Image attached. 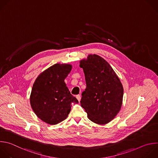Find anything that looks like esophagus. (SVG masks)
I'll list each match as a JSON object with an SVG mask.
<instances>
[{
  "label": "esophagus",
  "instance_id": "1",
  "mask_svg": "<svg viewBox=\"0 0 158 158\" xmlns=\"http://www.w3.org/2000/svg\"><path fill=\"white\" fill-rule=\"evenodd\" d=\"M76 97L77 98V99L78 100V101H79V102H80V100H81V95H77L76 96Z\"/></svg>",
  "mask_w": 158,
  "mask_h": 158
}]
</instances>
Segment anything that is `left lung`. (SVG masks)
Masks as SVG:
<instances>
[{"mask_svg":"<svg viewBox=\"0 0 158 158\" xmlns=\"http://www.w3.org/2000/svg\"><path fill=\"white\" fill-rule=\"evenodd\" d=\"M86 82L82 93L81 107L92 122L105 125L112 121L120 110L123 85L110 65L102 57L90 55L80 61Z\"/></svg>","mask_w":158,"mask_h":158,"instance_id":"1","label":"left lung"}]
</instances>
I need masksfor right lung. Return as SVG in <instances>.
<instances>
[{"label":"right lung","instance_id":"obj_1","mask_svg":"<svg viewBox=\"0 0 158 158\" xmlns=\"http://www.w3.org/2000/svg\"><path fill=\"white\" fill-rule=\"evenodd\" d=\"M71 69V64H55L41 73L33 84L31 107L39 118L49 125L64 120L71 111V103H78L64 82Z\"/></svg>","mask_w":158,"mask_h":158}]
</instances>
